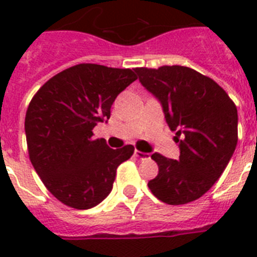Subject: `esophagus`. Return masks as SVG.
<instances>
[{"mask_svg":"<svg viewBox=\"0 0 257 257\" xmlns=\"http://www.w3.org/2000/svg\"><path fill=\"white\" fill-rule=\"evenodd\" d=\"M135 156H136L137 159H140V160H147V159H149V153L140 152V151H135Z\"/></svg>","mask_w":257,"mask_h":257,"instance_id":"1","label":"esophagus"}]
</instances>
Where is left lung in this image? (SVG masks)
I'll return each mask as SVG.
<instances>
[{
    "instance_id": "1",
    "label": "left lung",
    "mask_w": 257,
    "mask_h": 257,
    "mask_svg": "<svg viewBox=\"0 0 257 257\" xmlns=\"http://www.w3.org/2000/svg\"><path fill=\"white\" fill-rule=\"evenodd\" d=\"M135 72L163 105L180 148L179 160L153 153L159 175L148 183L149 189L163 203H191L211 189L235 152V102L217 82L187 66L136 68Z\"/></svg>"
}]
</instances>
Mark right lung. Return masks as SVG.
Here are the masks:
<instances>
[{
  "instance_id": "add662e5",
  "label": "right lung",
  "mask_w": 257,
  "mask_h": 257,
  "mask_svg": "<svg viewBox=\"0 0 257 257\" xmlns=\"http://www.w3.org/2000/svg\"><path fill=\"white\" fill-rule=\"evenodd\" d=\"M132 69L78 64L38 89L25 116L29 159L48 191L76 209L96 207L110 193L117 167L135 152L133 145L109 148L93 139L97 122L136 81Z\"/></svg>"
}]
</instances>
